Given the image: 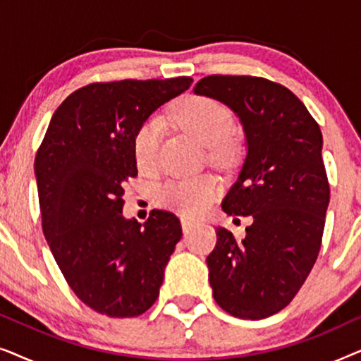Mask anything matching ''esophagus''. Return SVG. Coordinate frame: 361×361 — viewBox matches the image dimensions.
I'll return each mask as SVG.
<instances>
[{
	"mask_svg": "<svg viewBox=\"0 0 361 361\" xmlns=\"http://www.w3.org/2000/svg\"><path fill=\"white\" fill-rule=\"evenodd\" d=\"M180 224H182V230H184V233H189V231L195 226V221L190 219H182Z\"/></svg>",
	"mask_w": 361,
	"mask_h": 361,
	"instance_id": "34e87169",
	"label": "esophagus"
}]
</instances>
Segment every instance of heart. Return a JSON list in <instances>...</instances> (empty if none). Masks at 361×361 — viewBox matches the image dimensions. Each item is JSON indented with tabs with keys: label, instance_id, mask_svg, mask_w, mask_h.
<instances>
[{
	"label": "heart",
	"instance_id": "obj_1",
	"mask_svg": "<svg viewBox=\"0 0 361 361\" xmlns=\"http://www.w3.org/2000/svg\"><path fill=\"white\" fill-rule=\"evenodd\" d=\"M171 116L182 130L210 147L214 159L224 161L231 154L230 135L235 121L228 108L207 97H185L171 110ZM162 120L151 116L142 121L133 137L136 164L142 171L157 166L162 136ZM220 194V184L212 176H195L172 180L159 192L161 204L180 215H200Z\"/></svg>",
	"mask_w": 361,
	"mask_h": 361
}]
</instances>
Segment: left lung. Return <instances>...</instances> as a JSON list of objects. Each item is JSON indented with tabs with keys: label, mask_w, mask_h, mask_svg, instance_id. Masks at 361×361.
I'll list each match as a JSON object with an SVG mask.
<instances>
[{
	"label": "left lung",
	"mask_w": 361,
	"mask_h": 361,
	"mask_svg": "<svg viewBox=\"0 0 361 361\" xmlns=\"http://www.w3.org/2000/svg\"><path fill=\"white\" fill-rule=\"evenodd\" d=\"M194 93L231 108L246 137L243 167L221 209L253 224L243 240L216 228L207 256L214 299L235 317L266 319L294 299L319 256L330 200L322 133L289 88L266 78L209 75Z\"/></svg>",
	"instance_id": "obj_1"
}]
</instances>
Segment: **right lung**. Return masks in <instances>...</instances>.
<instances>
[{"mask_svg": "<svg viewBox=\"0 0 361 361\" xmlns=\"http://www.w3.org/2000/svg\"><path fill=\"white\" fill-rule=\"evenodd\" d=\"M190 77L90 83L49 123L34 161L42 231L78 299L108 317H136L159 295L182 236L174 214L141 225L123 216L125 182L137 176L133 137L152 111L190 87Z\"/></svg>", "mask_w": 361, "mask_h": 361, "instance_id": "1", "label": "right lung"}]
</instances>
